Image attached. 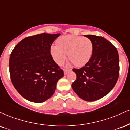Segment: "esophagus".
<instances>
[{"mask_svg":"<svg viewBox=\"0 0 130 130\" xmlns=\"http://www.w3.org/2000/svg\"><path fill=\"white\" fill-rule=\"evenodd\" d=\"M71 70H64V74L66 75V74L68 73V72H70Z\"/></svg>","mask_w":130,"mask_h":130,"instance_id":"1","label":"esophagus"}]
</instances>
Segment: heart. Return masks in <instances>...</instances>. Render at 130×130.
<instances>
[{
    "mask_svg": "<svg viewBox=\"0 0 130 130\" xmlns=\"http://www.w3.org/2000/svg\"><path fill=\"white\" fill-rule=\"evenodd\" d=\"M57 46L52 45L51 54L59 65L68 59L76 67H83L90 60L93 51L92 40L87 37L68 35L61 37L57 41Z\"/></svg>",
    "mask_w": 130,
    "mask_h": 130,
    "instance_id": "heart-1",
    "label": "heart"
}]
</instances>
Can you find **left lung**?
Segmentation results:
<instances>
[{
  "label": "left lung",
  "mask_w": 130,
  "mask_h": 130,
  "mask_svg": "<svg viewBox=\"0 0 130 130\" xmlns=\"http://www.w3.org/2000/svg\"><path fill=\"white\" fill-rule=\"evenodd\" d=\"M84 36L92 40L93 53L85 66L73 69L77 77L71 87L80 98L93 101L106 96L117 83L119 75V54L113 44L103 37Z\"/></svg>",
  "instance_id": "obj_1"
}]
</instances>
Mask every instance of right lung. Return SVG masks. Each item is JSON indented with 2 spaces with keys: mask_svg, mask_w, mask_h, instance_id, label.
I'll use <instances>...</instances> for the list:
<instances>
[{
  "mask_svg": "<svg viewBox=\"0 0 130 130\" xmlns=\"http://www.w3.org/2000/svg\"><path fill=\"white\" fill-rule=\"evenodd\" d=\"M60 34L43 33L24 38L10 55L12 84L26 100L42 103L53 96L58 80L63 77L51 54V46Z\"/></svg>",
  "mask_w": 130,
  "mask_h": 130,
  "instance_id": "right-lung-1",
  "label": "right lung"
}]
</instances>
